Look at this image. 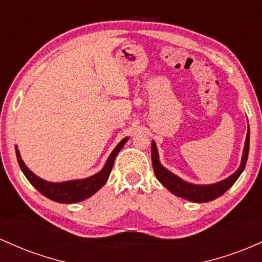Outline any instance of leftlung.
<instances>
[{
  "label": "left lung",
  "instance_id": "left-lung-1",
  "mask_svg": "<svg viewBox=\"0 0 262 262\" xmlns=\"http://www.w3.org/2000/svg\"><path fill=\"white\" fill-rule=\"evenodd\" d=\"M249 145H250V131L248 130V135H246V141H245V147H244V154H243V160L242 164H240L239 169L231 174L230 177L224 179V181L219 182L215 184H209V186H195V184L187 183V182L182 181L181 178H178L177 176H174L173 173H170L169 170H167L162 164L158 161V152L156 143L152 141L151 145V156H152V166H154V170L156 178L163 184L167 189L170 190L174 195L179 196V198H184L187 201L194 202V203H205L214 201V199L219 198L220 195H223L226 190L229 189L233 184L236 182V179L239 178V176L242 174V172L245 168L246 161H248L249 156Z\"/></svg>",
  "mask_w": 262,
  "mask_h": 262
}]
</instances>
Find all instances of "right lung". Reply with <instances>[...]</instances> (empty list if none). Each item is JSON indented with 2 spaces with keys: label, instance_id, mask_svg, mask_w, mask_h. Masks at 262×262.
Instances as JSON below:
<instances>
[{
  "label": "right lung",
  "instance_id": "add662e5",
  "mask_svg": "<svg viewBox=\"0 0 262 262\" xmlns=\"http://www.w3.org/2000/svg\"><path fill=\"white\" fill-rule=\"evenodd\" d=\"M126 141H127V139H123L121 142L116 146V148L114 149L113 154L108 157L105 167L100 170L98 174L85 179H78V181L63 182V183H52V182L43 181V179L37 177V176L33 174V173L26 167V164L23 163L18 149H16V155L20 169L25 173V176L27 177L29 183L36 188L38 192H40L44 196H47V198L52 199V201L54 202L67 203V204H69V203H78L89 198V196H92L94 193L98 192L100 188L106 183L108 176H110L111 173V169H113L114 162H115L116 156L120 152V149L122 148L123 145L126 143Z\"/></svg>",
  "mask_w": 262,
  "mask_h": 262
}]
</instances>
